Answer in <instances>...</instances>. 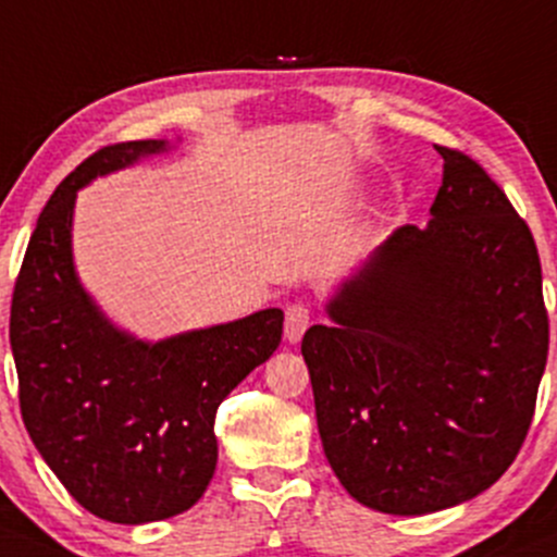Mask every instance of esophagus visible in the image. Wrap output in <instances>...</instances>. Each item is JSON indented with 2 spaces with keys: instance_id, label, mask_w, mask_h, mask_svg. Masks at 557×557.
I'll list each match as a JSON object with an SVG mask.
<instances>
[{
  "instance_id": "34e87169",
  "label": "esophagus",
  "mask_w": 557,
  "mask_h": 557,
  "mask_svg": "<svg viewBox=\"0 0 557 557\" xmlns=\"http://www.w3.org/2000/svg\"><path fill=\"white\" fill-rule=\"evenodd\" d=\"M309 327V309L304 304H290L285 309V338L290 344H296L304 336V331Z\"/></svg>"
}]
</instances>
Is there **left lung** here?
I'll list each match as a JSON object with an SVG mask.
<instances>
[{
	"label": "left lung",
	"instance_id": "left-lung-1",
	"mask_svg": "<svg viewBox=\"0 0 557 557\" xmlns=\"http://www.w3.org/2000/svg\"><path fill=\"white\" fill-rule=\"evenodd\" d=\"M435 149L426 230L392 232L301 342L333 472L389 515L446 510L505 475L547 366L534 234L472 157Z\"/></svg>",
	"mask_w": 557,
	"mask_h": 557
}]
</instances>
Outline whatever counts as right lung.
Segmentation results:
<instances>
[{
    "label": "right lung",
    "mask_w": 557,
    "mask_h": 557,
    "mask_svg": "<svg viewBox=\"0 0 557 557\" xmlns=\"http://www.w3.org/2000/svg\"><path fill=\"white\" fill-rule=\"evenodd\" d=\"M168 151L125 140L87 157L52 191L17 272L10 347L21 417L42 459L87 512L151 523L189 510L213 478L221 400L283 338V309L140 342L111 325L72 259L77 191Z\"/></svg>",
    "instance_id": "right-lung-1"
}]
</instances>
